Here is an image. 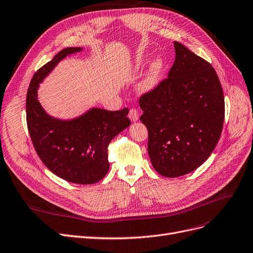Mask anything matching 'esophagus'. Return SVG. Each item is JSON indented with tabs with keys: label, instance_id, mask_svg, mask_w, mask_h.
Instances as JSON below:
<instances>
[{
	"label": "esophagus",
	"instance_id": "obj_1",
	"mask_svg": "<svg viewBox=\"0 0 253 253\" xmlns=\"http://www.w3.org/2000/svg\"><path fill=\"white\" fill-rule=\"evenodd\" d=\"M128 117L129 119L131 120L132 122H136L139 118V115H138V111L135 109V108H131L129 110V114H128Z\"/></svg>",
	"mask_w": 253,
	"mask_h": 253
}]
</instances>
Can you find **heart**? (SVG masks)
Masks as SVG:
<instances>
[{"instance_id": "obj_1", "label": "heart", "mask_w": 253, "mask_h": 253, "mask_svg": "<svg viewBox=\"0 0 253 253\" xmlns=\"http://www.w3.org/2000/svg\"><path fill=\"white\" fill-rule=\"evenodd\" d=\"M136 68H138L141 65V62L137 60L136 62ZM162 70H163V60L157 58L155 59L149 67L147 73L145 74V76L143 80L139 83V90L142 92H151L154 90L158 84L161 82V76H162Z\"/></svg>"}]
</instances>
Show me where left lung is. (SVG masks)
Returning <instances> with one entry per match:
<instances>
[{
  "instance_id": "1",
  "label": "left lung",
  "mask_w": 253,
  "mask_h": 253,
  "mask_svg": "<svg viewBox=\"0 0 253 253\" xmlns=\"http://www.w3.org/2000/svg\"><path fill=\"white\" fill-rule=\"evenodd\" d=\"M174 48L168 78L139 99L151 164L170 178L189 174L208 160L225 117L223 89L211 63L178 42Z\"/></svg>"
}]
</instances>
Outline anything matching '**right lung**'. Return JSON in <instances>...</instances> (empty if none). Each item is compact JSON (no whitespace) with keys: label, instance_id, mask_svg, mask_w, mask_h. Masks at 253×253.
<instances>
[{"label":"right lung","instance_id":"obj_1","mask_svg":"<svg viewBox=\"0 0 253 253\" xmlns=\"http://www.w3.org/2000/svg\"><path fill=\"white\" fill-rule=\"evenodd\" d=\"M82 48H65L33 75L26 99L27 126L37 155L56 176L69 182L92 184L109 170L107 147L130 125L128 108L109 111L92 107L72 120L49 116L37 100V89L57 63Z\"/></svg>","mask_w":253,"mask_h":253}]
</instances>
